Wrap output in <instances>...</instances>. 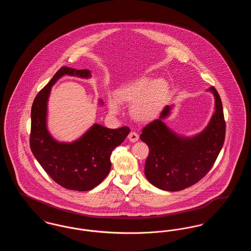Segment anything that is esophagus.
Here are the masks:
<instances>
[{"instance_id": "1", "label": "esophagus", "mask_w": 251, "mask_h": 251, "mask_svg": "<svg viewBox=\"0 0 251 251\" xmlns=\"http://www.w3.org/2000/svg\"><path fill=\"white\" fill-rule=\"evenodd\" d=\"M128 138H129V140L132 142V143H134V142H136L137 140H138V138H139V135H138V133L137 132H135V131H131L130 133H129V135H128Z\"/></svg>"}]
</instances>
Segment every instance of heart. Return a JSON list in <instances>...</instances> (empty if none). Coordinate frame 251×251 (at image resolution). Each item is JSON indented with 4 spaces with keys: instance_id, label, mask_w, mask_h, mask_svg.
Masks as SVG:
<instances>
[{
    "instance_id": "1",
    "label": "heart",
    "mask_w": 251,
    "mask_h": 251,
    "mask_svg": "<svg viewBox=\"0 0 251 251\" xmlns=\"http://www.w3.org/2000/svg\"><path fill=\"white\" fill-rule=\"evenodd\" d=\"M169 93V85L164 79L143 77L120 86L116 96L108 97V107L113 115L119 114L121 103H131L130 114L137 121L153 120Z\"/></svg>"
}]
</instances>
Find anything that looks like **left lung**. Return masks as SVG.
Returning a JSON list of instances; mask_svg holds the SVG:
<instances>
[{
    "label": "left lung",
    "mask_w": 251,
    "mask_h": 251,
    "mask_svg": "<svg viewBox=\"0 0 251 251\" xmlns=\"http://www.w3.org/2000/svg\"><path fill=\"white\" fill-rule=\"evenodd\" d=\"M215 112L204 131L194 137H180L163 122L170 114L167 105L159 120L146 125L140 139L150 149L145 176L156 187L180 191L200 181L210 171L219 154L226 134V121L218 92L214 86Z\"/></svg>",
    "instance_id": "8db88e82"
}]
</instances>
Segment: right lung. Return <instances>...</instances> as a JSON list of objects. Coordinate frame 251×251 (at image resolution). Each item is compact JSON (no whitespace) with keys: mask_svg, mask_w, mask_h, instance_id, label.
<instances>
[{"mask_svg":"<svg viewBox=\"0 0 251 251\" xmlns=\"http://www.w3.org/2000/svg\"><path fill=\"white\" fill-rule=\"evenodd\" d=\"M64 75L89 78L88 70L62 67L36 96L31 110L30 148L49 176L62 187L89 191L110 172L112 151L130 132L127 126L108 129L94 124L73 143H60L49 133L46 126L47 101L50 88Z\"/></svg>","mask_w":251,"mask_h":251,"instance_id":"obj_1","label":"right lung"}]
</instances>
